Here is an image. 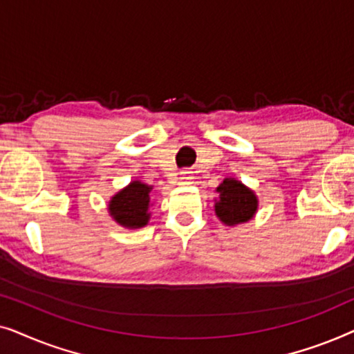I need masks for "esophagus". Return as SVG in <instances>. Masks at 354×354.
Masks as SVG:
<instances>
[{"mask_svg":"<svg viewBox=\"0 0 354 354\" xmlns=\"http://www.w3.org/2000/svg\"><path fill=\"white\" fill-rule=\"evenodd\" d=\"M193 177L190 172H180V177H178V183H182V185H188V183H193Z\"/></svg>","mask_w":354,"mask_h":354,"instance_id":"1","label":"esophagus"}]
</instances>
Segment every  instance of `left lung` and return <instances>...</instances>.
I'll use <instances>...</instances> for the list:
<instances>
[{
    "instance_id": "left-lung-1",
    "label": "left lung",
    "mask_w": 354,
    "mask_h": 354,
    "mask_svg": "<svg viewBox=\"0 0 354 354\" xmlns=\"http://www.w3.org/2000/svg\"><path fill=\"white\" fill-rule=\"evenodd\" d=\"M214 212L224 225L235 227L253 219L258 212L259 200L256 193L239 178L227 177L216 188Z\"/></svg>"
}]
</instances>
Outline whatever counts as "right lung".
Returning a JSON list of instances; mask_svg holds the SVG:
<instances>
[{"label": "right lung", "instance_id": "1", "mask_svg": "<svg viewBox=\"0 0 354 354\" xmlns=\"http://www.w3.org/2000/svg\"><path fill=\"white\" fill-rule=\"evenodd\" d=\"M151 190L153 185L143 183L142 180H132L127 187L111 196L108 212L115 224L130 230L148 225L151 219L149 207L153 206L151 198H149Z\"/></svg>", "mask_w": 354, "mask_h": 354}]
</instances>
